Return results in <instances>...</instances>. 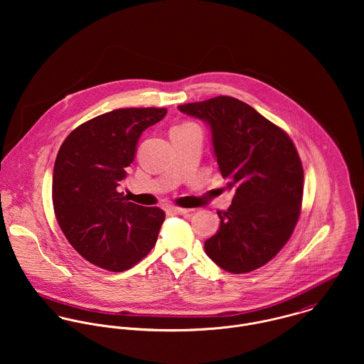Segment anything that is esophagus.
Listing matches in <instances>:
<instances>
[{"mask_svg":"<svg viewBox=\"0 0 364 364\" xmlns=\"http://www.w3.org/2000/svg\"><path fill=\"white\" fill-rule=\"evenodd\" d=\"M166 211H168L169 214L176 215V214H185V213H188L189 210H188V208H178V206H166Z\"/></svg>","mask_w":364,"mask_h":364,"instance_id":"esophagus-1","label":"esophagus"}]
</instances>
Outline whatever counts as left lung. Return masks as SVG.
I'll use <instances>...</instances> for the list:
<instances>
[{
    "label": "left lung",
    "instance_id": "8db88e82",
    "mask_svg": "<svg viewBox=\"0 0 364 364\" xmlns=\"http://www.w3.org/2000/svg\"><path fill=\"white\" fill-rule=\"evenodd\" d=\"M208 123L214 158L235 195L218 211L205 242L208 258L230 273H248L277 255L299 221L304 171L291 139L252 106L231 97L179 105Z\"/></svg>",
    "mask_w": 364,
    "mask_h": 364
}]
</instances>
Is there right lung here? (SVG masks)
<instances>
[{
    "mask_svg": "<svg viewBox=\"0 0 364 364\" xmlns=\"http://www.w3.org/2000/svg\"><path fill=\"white\" fill-rule=\"evenodd\" d=\"M165 107H126L97 116L63 141L53 171L57 223L85 259L123 272L156 245L165 213L127 202L117 191L133 162L141 133Z\"/></svg>",
    "mask_w": 364,
    "mask_h": 364,
    "instance_id": "right-lung-1",
    "label": "right lung"
}]
</instances>
